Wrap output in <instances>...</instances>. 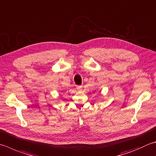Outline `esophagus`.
I'll return each mask as SVG.
<instances>
[{
  "label": "esophagus",
  "mask_w": 156,
  "mask_h": 156,
  "mask_svg": "<svg viewBox=\"0 0 156 156\" xmlns=\"http://www.w3.org/2000/svg\"><path fill=\"white\" fill-rule=\"evenodd\" d=\"M76 88H77V90L79 91H81L82 89V86H77L76 87Z\"/></svg>",
  "instance_id": "esophagus-1"
}]
</instances>
